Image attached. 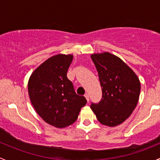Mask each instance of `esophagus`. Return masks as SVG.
<instances>
[{"label": "esophagus", "mask_w": 160, "mask_h": 160, "mask_svg": "<svg viewBox=\"0 0 160 160\" xmlns=\"http://www.w3.org/2000/svg\"><path fill=\"white\" fill-rule=\"evenodd\" d=\"M85 98H86L87 102H89V95H88V94H85Z\"/></svg>", "instance_id": "obj_1"}]
</instances>
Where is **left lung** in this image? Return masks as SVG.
Instances as JSON below:
<instances>
[{
    "label": "left lung",
    "mask_w": 160,
    "mask_h": 160,
    "mask_svg": "<svg viewBox=\"0 0 160 160\" xmlns=\"http://www.w3.org/2000/svg\"><path fill=\"white\" fill-rule=\"evenodd\" d=\"M102 91V98L91 108L100 123L116 126L130 116L140 93V82L135 72L117 56L104 52L92 54Z\"/></svg>",
    "instance_id": "8db88e82"
}]
</instances>
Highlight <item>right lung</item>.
<instances>
[{"instance_id": "1", "label": "right lung", "mask_w": 160, "mask_h": 160, "mask_svg": "<svg viewBox=\"0 0 160 160\" xmlns=\"http://www.w3.org/2000/svg\"><path fill=\"white\" fill-rule=\"evenodd\" d=\"M72 55H54L31 74L28 81L31 102L42 119L56 128H65L78 118L87 101L75 93L67 72Z\"/></svg>"}]
</instances>
